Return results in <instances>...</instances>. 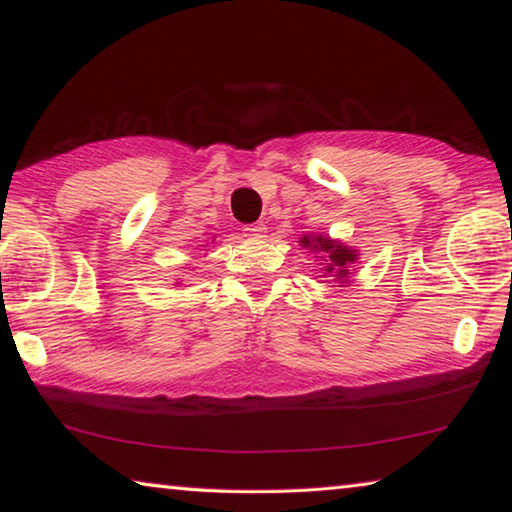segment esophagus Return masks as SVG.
Instances as JSON below:
<instances>
[{
  "label": "esophagus",
  "instance_id": "34e87169",
  "mask_svg": "<svg viewBox=\"0 0 512 512\" xmlns=\"http://www.w3.org/2000/svg\"><path fill=\"white\" fill-rule=\"evenodd\" d=\"M244 235L250 239H262L266 235V225L264 223H250L244 228Z\"/></svg>",
  "mask_w": 512,
  "mask_h": 512
}]
</instances>
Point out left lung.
<instances>
[{
  "label": "left lung",
  "instance_id": "left-lung-1",
  "mask_svg": "<svg viewBox=\"0 0 512 512\" xmlns=\"http://www.w3.org/2000/svg\"><path fill=\"white\" fill-rule=\"evenodd\" d=\"M302 246L307 248H314V250H323V253H327V259L325 262L327 273H334V277H345L348 275V264H354V259H357V255H354V250L345 248L341 244H336V241L327 239V237H302Z\"/></svg>",
  "mask_w": 512,
  "mask_h": 512
}]
</instances>
